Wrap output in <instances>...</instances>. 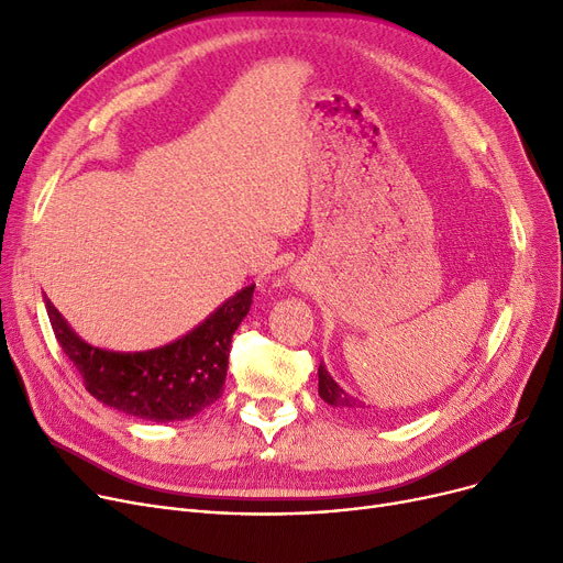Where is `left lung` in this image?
I'll return each mask as SVG.
<instances>
[{"label": "left lung", "instance_id": "left-lung-1", "mask_svg": "<svg viewBox=\"0 0 563 563\" xmlns=\"http://www.w3.org/2000/svg\"><path fill=\"white\" fill-rule=\"evenodd\" d=\"M319 397L335 406V408H363V404L358 399H353L346 390H342L338 383L333 380V376L323 367V363H319Z\"/></svg>", "mask_w": 563, "mask_h": 563}]
</instances>
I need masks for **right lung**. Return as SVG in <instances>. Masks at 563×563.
<instances>
[{"mask_svg":"<svg viewBox=\"0 0 563 563\" xmlns=\"http://www.w3.org/2000/svg\"><path fill=\"white\" fill-rule=\"evenodd\" d=\"M255 285L234 294L198 329L155 351L113 353L81 342L45 301L56 342L77 367L84 388L128 416L173 422L194 418L223 395L232 333L249 314Z\"/></svg>","mask_w":563,"mask_h":563,"instance_id":"add662e5","label":"right lung"}]
</instances>
